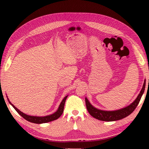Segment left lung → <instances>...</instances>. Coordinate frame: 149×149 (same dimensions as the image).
<instances>
[{
    "mask_svg": "<svg viewBox=\"0 0 149 149\" xmlns=\"http://www.w3.org/2000/svg\"><path fill=\"white\" fill-rule=\"evenodd\" d=\"M145 84L146 80H145L144 84L142 89H141L139 95H138L137 99L133 102L132 104H131L128 107L123 108L122 109L115 110V111H103L99 109H97L95 107L90 104L89 100H87V98H85V104H86L87 109L89 112V114L92 116L93 117L97 120L105 121V122H112V121H116L121 119H123L125 117L128 116L135 110L136 107L139 103L141 97L145 91Z\"/></svg>",
    "mask_w": 149,
    "mask_h": 149,
    "instance_id": "obj_1",
    "label": "left lung"
}]
</instances>
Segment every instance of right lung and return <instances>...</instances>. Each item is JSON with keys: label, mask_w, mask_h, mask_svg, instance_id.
Here are the masks:
<instances>
[{"label": "right lung", "mask_w": 149, "mask_h": 149, "mask_svg": "<svg viewBox=\"0 0 149 149\" xmlns=\"http://www.w3.org/2000/svg\"><path fill=\"white\" fill-rule=\"evenodd\" d=\"M67 97H64V99L62 100V102L60 103V107L58 108V109L56 111V112L54 113L51 115L49 116H44V117H37V116H29V115H26L24 114L23 112H22L21 111H19L17 108H16L13 106V107L14 108V109L16 110V112L18 113V114L21 116L23 117L24 119H26V120L29 121L30 122L32 123H47L49 122H52V121L55 120L58 118L62 114L63 112H64V104L65 102V100L67 99Z\"/></svg>", "instance_id": "obj_1"}]
</instances>
